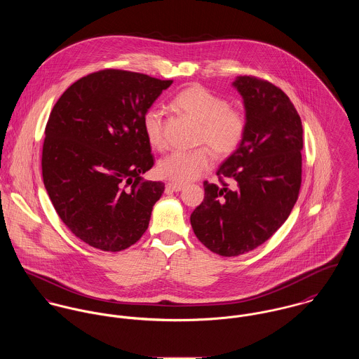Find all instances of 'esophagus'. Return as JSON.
<instances>
[{"label": "esophagus", "mask_w": 359, "mask_h": 359, "mask_svg": "<svg viewBox=\"0 0 359 359\" xmlns=\"http://www.w3.org/2000/svg\"><path fill=\"white\" fill-rule=\"evenodd\" d=\"M183 189H184V186H182V184H176V183H168L166 184V190L172 191V193H179Z\"/></svg>", "instance_id": "esophagus-1"}]
</instances>
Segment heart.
Returning <instances> with one entry per match:
<instances>
[{"mask_svg":"<svg viewBox=\"0 0 359 359\" xmlns=\"http://www.w3.org/2000/svg\"><path fill=\"white\" fill-rule=\"evenodd\" d=\"M173 106L199 123L197 143L209 147L217 157L234 154L243 142L248 118L243 110L231 107L229 102L210 89L194 83L173 97ZM143 130L151 147H165L163 114L158 107H150L143 116ZM213 157L205 147L194 151H175L161 158L157 170L161 177L176 184H187L199 179L212 168Z\"/></svg>","mask_w":359,"mask_h":359,"instance_id":"obj_1","label":"heart"}]
</instances>
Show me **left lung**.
<instances>
[{"instance_id": "left-lung-1", "label": "left lung", "mask_w": 359, "mask_h": 359, "mask_svg": "<svg viewBox=\"0 0 359 359\" xmlns=\"http://www.w3.org/2000/svg\"><path fill=\"white\" fill-rule=\"evenodd\" d=\"M233 85L243 97L246 135L217 169L220 186L203 182L205 198L190 217L197 238L226 257L270 238L290 215L302 186L303 126L290 99L253 76ZM224 178L235 182L233 189Z\"/></svg>"}]
</instances>
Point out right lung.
I'll return each mask as SVG.
<instances>
[{"label": "right lung", "instance_id": "right-lung-1", "mask_svg": "<svg viewBox=\"0 0 359 359\" xmlns=\"http://www.w3.org/2000/svg\"><path fill=\"white\" fill-rule=\"evenodd\" d=\"M172 80L106 69L70 85L53 106L42 146V179L55 210L81 241L120 252L149 227L165 184L153 168L143 116Z\"/></svg>", "mask_w": 359, "mask_h": 359}]
</instances>
